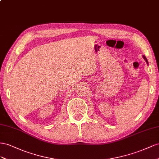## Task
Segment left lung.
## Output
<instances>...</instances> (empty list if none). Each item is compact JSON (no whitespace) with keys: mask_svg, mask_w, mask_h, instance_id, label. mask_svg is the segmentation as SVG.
Instances as JSON below:
<instances>
[{"mask_svg":"<svg viewBox=\"0 0 159 159\" xmlns=\"http://www.w3.org/2000/svg\"><path fill=\"white\" fill-rule=\"evenodd\" d=\"M143 58H144V59L145 60V61H146L147 62V64H148V61H147V58H146V57H145V56H143Z\"/></svg>","mask_w":159,"mask_h":159,"instance_id":"obj_1","label":"left lung"}]
</instances>
